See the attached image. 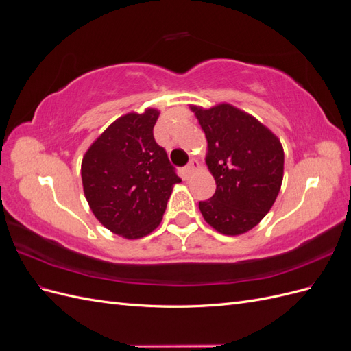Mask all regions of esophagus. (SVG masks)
Returning <instances> with one entry per match:
<instances>
[{
  "mask_svg": "<svg viewBox=\"0 0 351 351\" xmlns=\"http://www.w3.org/2000/svg\"><path fill=\"white\" fill-rule=\"evenodd\" d=\"M199 167V164L196 162V161H192V162H189L186 167H184V177L186 178H189L190 176H192L195 171H196V168Z\"/></svg>",
  "mask_w": 351,
  "mask_h": 351,
  "instance_id": "34e87169",
  "label": "esophagus"
}]
</instances>
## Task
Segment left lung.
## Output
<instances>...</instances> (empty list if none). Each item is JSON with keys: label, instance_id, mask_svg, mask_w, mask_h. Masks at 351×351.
<instances>
[{"label": "left lung", "instance_id": "1", "mask_svg": "<svg viewBox=\"0 0 351 351\" xmlns=\"http://www.w3.org/2000/svg\"><path fill=\"white\" fill-rule=\"evenodd\" d=\"M208 141L206 165L217 183L199 202L210 227L239 236L258 226L280 193L284 151L278 137L254 117L230 104L192 107Z\"/></svg>", "mask_w": 351, "mask_h": 351}]
</instances>
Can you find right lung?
Segmentation results:
<instances>
[{
  "instance_id": "add662e5",
  "label": "right lung",
  "mask_w": 351,
  "mask_h": 351,
  "mask_svg": "<svg viewBox=\"0 0 351 351\" xmlns=\"http://www.w3.org/2000/svg\"><path fill=\"white\" fill-rule=\"evenodd\" d=\"M158 115L147 108L120 117L82 161L83 190L93 215L125 239H141L159 226L173 186L182 182L155 142Z\"/></svg>"
}]
</instances>
